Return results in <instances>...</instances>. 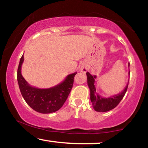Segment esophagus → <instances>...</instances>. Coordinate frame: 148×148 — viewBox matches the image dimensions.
Here are the masks:
<instances>
[{
	"label": "esophagus",
	"instance_id": "34e87169",
	"mask_svg": "<svg viewBox=\"0 0 148 148\" xmlns=\"http://www.w3.org/2000/svg\"><path fill=\"white\" fill-rule=\"evenodd\" d=\"M80 71H81L82 72H86L87 71V69L86 68V66H82L80 67Z\"/></svg>",
	"mask_w": 148,
	"mask_h": 148
}]
</instances>
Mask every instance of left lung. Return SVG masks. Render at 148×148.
I'll use <instances>...</instances> for the list:
<instances>
[{
	"instance_id": "obj_1",
	"label": "left lung",
	"mask_w": 148,
	"mask_h": 148,
	"mask_svg": "<svg viewBox=\"0 0 148 148\" xmlns=\"http://www.w3.org/2000/svg\"><path fill=\"white\" fill-rule=\"evenodd\" d=\"M129 66L130 64L129 62ZM129 74L130 71H129ZM86 74L87 76V85H88L89 88L90 89V99H91L92 107H93L95 111L99 112H105L110 111V110L116 108L119 104L122 99L123 98L127 88H128L129 82L127 83L125 89L121 92H119V94L108 97H102L96 91V87H95V84L96 83L95 79L97 78V76L95 75V76H92L88 72H87Z\"/></svg>"
}]
</instances>
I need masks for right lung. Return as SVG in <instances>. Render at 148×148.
I'll return each mask as SVG.
<instances>
[{"label":"right lung","mask_w":148,"mask_h":148,"mask_svg":"<svg viewBox=\"0 0 148 148\" xmlns=\"http://www.w3.org/2000/svg\"><path fill=\"white\" fill-rule=\"evenodd\" d=\"M23 55L17 69V82L21 93L29 106L41 114H50L59 110L64 104L73 86L77 72L69 74L64 81L48 89H39L28 84L21 72Z\"/></svg>","instance_id":"obj_1"}]
</instances>
